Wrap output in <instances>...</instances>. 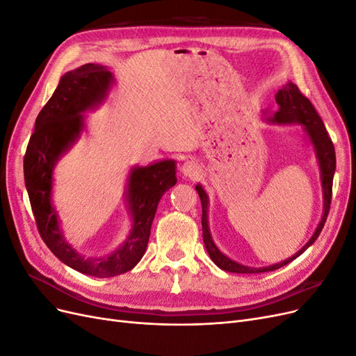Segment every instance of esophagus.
Here are the masks:
<instances>
[{
	"instance_id": "34e87169",
	"label": "esophagus",
	"mask_w": 356,
	"mask_h": 356,
	"mask_svg": "<svg viewBox=\"0 0 356 356\" xmlns=\"http://www.w3.org/2000/svg\"><path fill=\"white\" fill-rule=\"evenodd\" d=\"M181 170H182V174H184L186 177H188V178H196V177L199 175L200 168H199V165L196 163V161H193V160H187L186 163L182 165Z\"/></svg>"
}]
</instances>
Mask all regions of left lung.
<instances>
[{
	"mask_svg": "<svg viewBox=\"0 0 356 356\" xmlns=\"http://www.w3.org/2000/svg\"><path fill=\"white\" fill-rule=\"evenodd\" d=\"M276 102L279 105V110L273 114L272 122L277 123H298L305 126V131L307 132L312 144L315 147V152L319 160V168H321V178H322V190H324V215H322V220L318 225L316 232L312 236L310 241L301 248V250L293 255L288 260L277 263L273 266H267L261 268L255 267H248L242 266L230 260L229 257H225L217 246H215L211 232L208 227V196L202 186H196V190L199 193V197L202 202V229H203V242L207 246V251L211 257V260L217 264L220 268L225 272L232 273H261V272H272L276 268L282 267L288 263H291L298 255L303 254L307 248L314 243L318 236L321 234L322 229H324V224L327 221L328 212H330V204H331V196H332V178H334V170H336V152H334V144L331 138L328 136L327 129L324 126V122L316 113L315 106L306 98V96L300 92V89L294 83H286L284 88L276 93Z\"/></svg>",
	"mask_w": 356,
	"mask_h": 356,
	"instance_id": "1",
	"label": "left lung"
}]
</instances>
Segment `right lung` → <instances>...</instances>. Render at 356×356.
Returning <instances> with one entry per match:
<instances>
[{"instance_id":"add662e5","label":"right lung","mask_w":356,"mask_h":356,"mask_svg":"<svg viewBox=\"0 0 356 356\" xmlns=\"http://www.w3.org/2000/svg\"><path fill=\"white\" fill-rule=\"evenodd\" d=\"M111 81L113 74L96 63H86L62 75L55 93L37 117L24 157L25 184L41 239L62 263L98 277L122 275L139 263L147 250L157 204L163 193L177 184L174 160L132 169L127 184L132 232L111 255L84 258L62 236L56 211L51 207V172L59 156L80 136L81 113L105 98Z\"/></svg>"}]
</instances>
